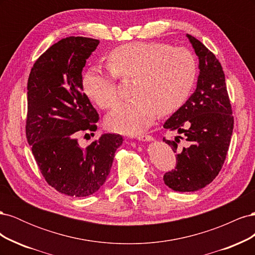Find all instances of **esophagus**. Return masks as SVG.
I'll return each instance as SVG.
<instances>
[{
	"label": "esophagus",
	"mask_w": 255,
	"mask_h": 255,
	"mask_svg": "<svg viewBox=\"0 0 255 255\" xmlns=\"http://www.w3.org/2000/svg\"><path fill=\"white\" fill-rule=\"evenodd\" d=\"M137 139H139L141 141H150L153 139V137L149 134H139L137 135Z\"/></svg>",
	"instance_id": "esophagus-1"
}]
</instances>
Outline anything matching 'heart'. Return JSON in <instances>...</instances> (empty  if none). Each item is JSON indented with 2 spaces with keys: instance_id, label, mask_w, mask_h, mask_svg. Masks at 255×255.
Masks as SVG:
<instances>
[{
  "instance_id": "b5f03b06",
  "label": "heart",
  "mask_w": 255,
  "mask_h": 255,
  "mask_svg": "<svg viewBox=\"0 0 255 255\" xmlns=\"http://www.w3.org/2000/svg\"><path fill=\"white\" fill-rule=\"evenodd\" d=\"M112 72L92 67L83 76L87 97L103 110L119 101L117 78L135 79L134 99L121 103L106 118L114 132L133 134L149 127L156 117L181 109L197 78V60L185 48L163 42H130L113 50L107 56Z\"/></svg>"
}]
</instances>
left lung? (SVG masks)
I'll list each match as a JSON object with an SVG mask.
<instances>
[{"label": "left lung", "instance_id": "8db88e82", "mask_svg": "<svg viewBox=\"0 0 255 255\" xmlns=\"http://www.w3.org/2000/svg\"><path fill=\"white\" fill-rule=\"evenodd\" d=\"M187 37L199 57L197 88L164 125L165 129L183 134L174 140L164 137V141L177 153L175 168L164 174L165 184L175 191L199 190L218 175L234 128L221 64L201 41L188 34Z\"/></svg>", "mask_w": 255, "mask_h": 255}]
</instances>
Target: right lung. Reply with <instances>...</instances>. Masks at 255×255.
<instances>
[{
    "mask_svg": "<svg viewBox=\"0 0 255 255\" xmlns=\"http://www.w3.org/2000/svg\"><path fill=\"white\" fill-rule=\"evenodd\" d=\"M99 42L64 38L35 61L27 81V142L44 180L71 197L99 190L123 141L119 134H102L83 149L76 139L97 130L99 114L83 92L82 71Z\"/></svg>",
    "mask_w": 255,
    "mask_h": 255,
    "instance_id": "right-lung-1",
    "label": "right lung"
}]
</instances>
